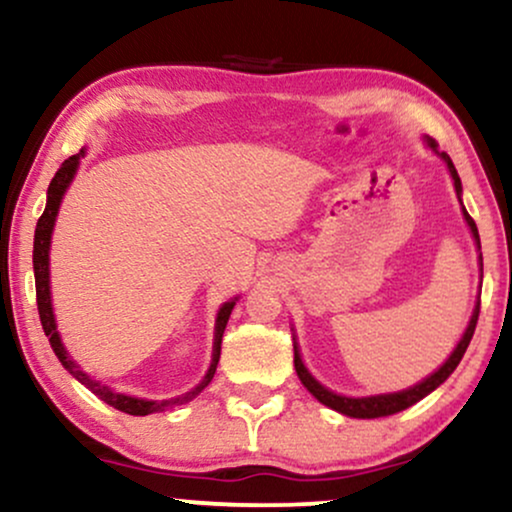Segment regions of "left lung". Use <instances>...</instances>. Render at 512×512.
Wrapping results in <instances>:
<instances>
[{
    "label": "left lung",
    "mask_w": 512,
    "mask_h": 512,
    "mask_svg": "<svg viewBox=\"0 0 512 512\" xmlns=\"http://www.w3.org/2000/svg\"><path fill=\"white\" fill-rule=\"evenodd\" d=\"M427 144H430L434 151H437V147H439V144L434 142V140H427ZM439 156L446 161V166H449V170H451L453 185H456V194H458V199H460V189H463V187H460L458 170L453 168V161L449 159V154H446V151H441ZM463 216H465V220H468V225H470V230H472V237H475V242L479 246V232H477L475 220L470 218V213L465 211V208H463ZM479 258H482V256H479ZM477 318H479V301H477V306H475V313H472V320H470L468 330H465L463 339H460V342H458L456 351H453L451 356H449V361L441 365V368L434 372V375L427 377V380H422L420 384H415V387H410L406 391H396V394H382V396H368V399H349V396L332 394L330 389H325L323 384H318V382L313 380L311 372H308L304 368V363H301L299 351H296V346H294V368H296V375H299L301 384H304V387L311 391L315 399H318L320 403H325L327 408L337 410V413L349 415V418H384V415H394V413H399V410H406L408 406H413V403H418L420 399H425V396L430 394V391L437 389L441 382L449 380L451 372L458 368L460 358H463L465 351H468L470 339H472V334H475V327H477Z\"/></svg>",
    "instance_id": "1"
}]
</instances>
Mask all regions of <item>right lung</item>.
<instances>
[{"label":"right lung","instance_id":"1","mask_svg":"<svg viewBox=\"0 0 512 512\" xmlns=\"http://www.w3.org/2000/svg\"><path fill=\"white\" fill-rule=\"evenodd\" d=\"M82 151L80 154L71 156V159H66L61 163V168L56 170V175L49 182V189H47V206H44V213L37 220V227H35V244H33V268H35V292H37V311H40V320H42V330L44 334L49 337V344H52V349L56 353V358H59L63 368H66L75 380L85 384L87 389L92 391V394H97L99 399L104 403H109L116 410H123V413L128 415H151V413H163V410L168 408H175V406H182V403L192 401L194 396H199L201 391L208 387V382L213 380V375H216V365H218V358H220V342H223V332H225V325L227 320H230V313H232V306H235V301H227V304L220 308L218 313V320H216V344H213V361H211V368H208L206 377L201 380V384H197L192 391H187L185 396H178V399H168V401H144V399H132V396H125V394H113L109 387H104V384H99L97 380H92L87 372H82L78 365H75L71 358H68L66 349H63L61 339H59V332H56V323H54V313H52V296H49V242H52V230H54V220H56V213H59V204H61V197L63 192H66V187L71 185L73 175H75V168H78V161H80Z\"/></svg>","mask_w":512,"mask_h":512}]
</instances>
